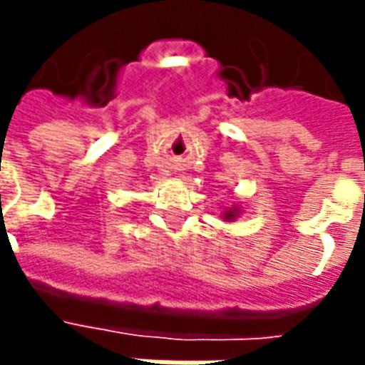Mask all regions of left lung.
Segmentation results:
<instances>
[{
    "label": "left lung",
    "instance_id": "left-lung-1",
    "mask_svg": "<svg viewBox=\"0 0 365 365\" xmlns=\"http://www.w3.org/2000/svg\"><path fill=\"white\" fill-rule=\"evenodd\" d=\"M242 213H244V209H242V205H240V203H233L232 207H230V209H225V211L221 213V219H223V221H227V223H233V221H235V219L240 217Z\"/></svg>",
    "mask_w": 365,
    "mask_h": 365
}]
</instances>
